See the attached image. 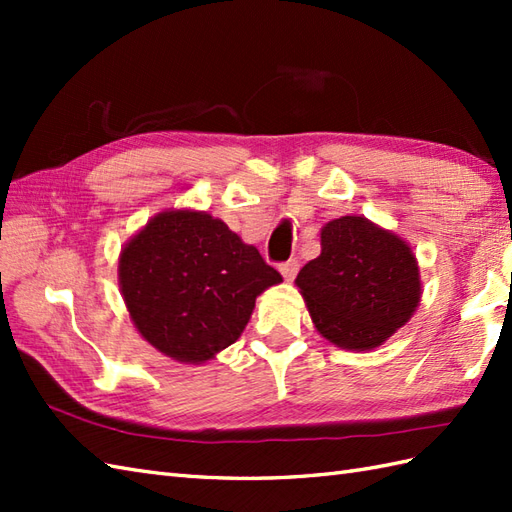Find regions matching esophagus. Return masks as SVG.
Returning a JSON list of instances; mask_svg holds the SVG:
<instances>
[{"instance_id": "34e87169", "label": "esophagus", "mask_w": 512, "mask_h": 512, "mask_svg": "<svg viewBox=\"0 0 512 512\" xmlns=\"http://www.w3.org/2000/svg\"><path fill=\"white\" fill-rule=\"evenodd\" d=\"M279 273L284 275V279L286 281H292L297 277V273H299V262L297 259H288V262H284L279 266Z\"/></svg>"}]
</instances>
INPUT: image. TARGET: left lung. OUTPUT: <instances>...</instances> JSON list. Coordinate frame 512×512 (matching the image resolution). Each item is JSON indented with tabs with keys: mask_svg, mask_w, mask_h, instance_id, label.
<instances>
[{
	"mask_svg": "<svg viewBox=\"0 0 512 512\" xmlns=\"http://www.w3.org/2000/svg\"><path fill=\"white\" fill-rule=\"evenodd\" d=\"M295 284L317 332L352 352L383 345L413 317L422 297L411 246L365 215L325 224L321 255L299 270Z\"/></svg>",
	"mask_w": 512,
	"mask_h": 512,
	"instance_id": "8db88e82",
	"label": "left lung"
}]
</instances>
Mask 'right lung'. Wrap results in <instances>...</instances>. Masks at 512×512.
<instances>
[{
    "mask_svg": "<svg viewBox=\"0 0 512 512\" xmlns=\"http://www.w3.org/2000/svg\"><path fill=\"white\" fill-rule=\"evenodd\" d=\"M279 281L255 246L206 211H160L118 255L129 319L151 347L187 365L235 343L255 299Z\"/></svg>",
    "mask_w": 512,
    "mask_h": 512,
    "instance_id": "1",
    "label": "right lung"
}]
</instances>
